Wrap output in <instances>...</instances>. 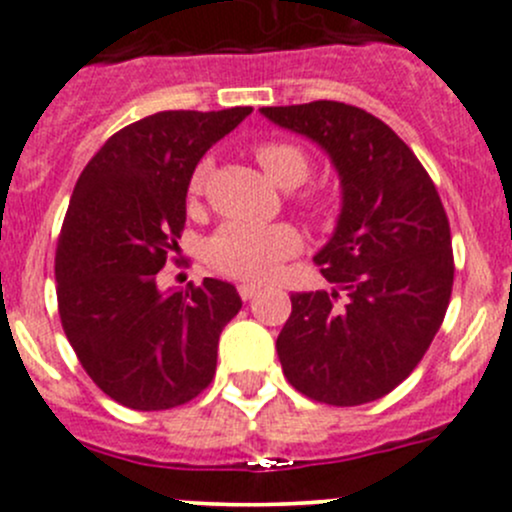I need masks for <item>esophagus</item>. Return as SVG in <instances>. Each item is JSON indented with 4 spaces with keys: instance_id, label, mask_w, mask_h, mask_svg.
I'll list each match as a JSON object with an SVG mask.
<instances>
[{
    "instance_id": "esophagus-1",
    "label": "esophagus",
    "mask_w": 512,
    "mask_h": 512,
    "mask_svg": "<svg viewBox=\"0 0 512 512\" xmlns=\"http://www.w3.org/2000/svg\"><path fill=\"white\" fill-rule=\"evenodd\" d=\"M237 292H240L242 300H255V297L260 295V285H252V282H242V285H237Z\"/></svg>"
}]
</instances>
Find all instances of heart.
Wrapping results in <instances>:
<instances>
[{"instance_id": "b5f03b06", "label": "heart", "mask_w": 512, "mask_h": 512, "mask_svg": "<svg viewBox=\"0 0 512 512\" xmlns=\"http://www.w3.org/2000/svg\"><path fill=\"white\" fill-rule=\"evenodd\" d=\"M255 157L265 175L282 190H295L310 177V157L292 142H260ZM207 165H200L190 180V195L197 197L205 190ZM300 247V237L287 225H247L227 222L207 240L205 255L222 275L240 280H265L277 262L290 257Z\"/></svg>"}]
</instances>
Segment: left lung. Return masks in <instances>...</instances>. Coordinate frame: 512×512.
Returning a JSON list of instances; mask_svg holds the SVG:
<instances>
[{
  "mask_svg": "<svg viewBox=\"0 0 512 512\" xmlns=\"http://www.w3.org/2000/svg\"><path fill=\"white\" fill-rule=\"evenodd\" d=\"M315 142L340 177L335 232L315 255L332 290L295 292L277 357L295 390L352 408L415 370L453 292L450 225L418 157L370 112L342 102L262 107Z\"/></svg>",
  "mask_w": 512,
  "mask_h": 512,
  "instance_id": "obj_1",
  "label": "left lung"
}]
</instances>
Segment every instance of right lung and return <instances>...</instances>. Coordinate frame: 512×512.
<instances>
[{"mask_svg":"<svg viewBox=\"0 0 512 512\" xmlns=\"http://www.w3.org/2000/svg\"><path fill=\"white\" fill-rule=\"evenodd\" d=\"M252 107L172 109L127 124L89 160L59 235L54 277L64 335L97 388L132 410L190 403L215 377L235 285L160 290L187 220L197 162Z\"/></svg>","mask_w":512,"mask_h":512,"instance_id":"1","label":"right lung"}]
</instances>
